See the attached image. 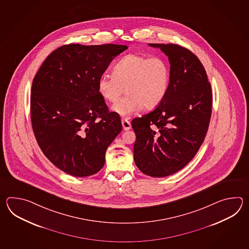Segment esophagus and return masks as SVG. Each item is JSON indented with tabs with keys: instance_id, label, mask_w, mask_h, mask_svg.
<instances>
[{
	"instance_id": "34e87169",
	"label": "esophagus",
	"mask_w": 249,
	"mask_h": 249,
	"mask_svg": "<svg viewBox=\"0 0 249 249\" xmlns=\"http://www.w3.org/2000/svg\"><path fill=\"white\" fill-rule=\"evenodd\" d=\"M122 125L123 128H124V131H128V130H130V129L132 128L131 123H130V121H129L127 118L122 119Z\"/></svg>"
}]
</instances>
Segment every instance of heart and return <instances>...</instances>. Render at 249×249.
Masks as SVG:
<instances>
[{
  "label": "heart",
  "instance_id": "obj_1",
  "mask_svg": "<svg viewBox=\"0 0 249 249\" xmlns=\"http://www.w3.org/2000/svg\"><path fill=\"white\" fill-rule=\"evenodd\" d=\"M171 70L168 61L160 56L127 54L117 62L113 73L98 79V91L108 102H116L113 111L126 117L142 108L153 109L163 101L169 89Z\"/></svg>",
  "mask_w": 249,
  "mask_h": 249
}]
</instances>
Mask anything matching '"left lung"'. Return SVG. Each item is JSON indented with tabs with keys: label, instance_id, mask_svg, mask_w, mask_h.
<instances>
[{
	"label": "left lung",
	"instance_id": "8db88e82",
	"mask_svg": "<svg viewBox=\"0 0 249 249\" xmlns=\"http://www.w3.org/2000/svg\"><path fill=\"white\" fill-rule=\"evenodd\" d=\"M168 57V91L153 111L132 121L138 168L152 177L182 169L205 140L212 113L211 85L200 60L190 50L173 43H148Z\"/></svg>",
	"mask_w": 249,
	"mask_h": 249
}]
</instances>
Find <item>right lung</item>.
<instances>
[{"label":"right lung","mask_w":249,"mask_h":249,"mask_svg":"<svg viewBox=\"0 0 249 249\" xmlns=\"http://www.w3.org/2000/svg\"><path fill=\"white\" fill-rule=\"evenodd\" d=\"M126 45L68 44L48 56L33 80V131L55 166L75 177L98 173L122 131L98 91V79Z\"/></svg>","instance_id":"obj_1"}]
</instances>
